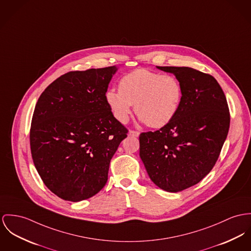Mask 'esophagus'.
<instances>
[{"instance_id": "esophagus-1", "label": "esophagus", "mask_w": 251, "mask_h": 251, "mask_svg": "<svg viewBox=\"0 0 251 251\" xmlns=\"http://www.w3.org/2000/svg\"><path fill=\"white\" fill-rule=\"evenodd\" d=\"M129 135L135 136V137H138V136H139V132H137V131H130V132H129Z\"/></svg>"}]
</instances>
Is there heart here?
<instances>
[{
	"label": "heart",
	"mask_w": 251,
	"mask_h": 251,
	"mask_svg": "<svg viewBox=\"0 0 251 251\" xmlns=\"http://www.w3.org/2000/svg\"><path fill=\"white\" fill-rule=\"evenodd\" d=\"M182 86L172 75L137 69L119 81V90L109 89L106 101L114 116L126 123L135 113L152 128L166 126L176 116L182 101Z\"/></svg>",
	"instance_id": "1"
}]
</instances>
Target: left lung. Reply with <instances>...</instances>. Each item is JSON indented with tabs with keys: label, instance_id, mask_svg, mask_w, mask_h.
I'll use <instances>...</instances> for the list:
<instances>
[{
	"label": "left lung",
	"instance_id": "left-lung-1",
	"mask_svg": "<svg viewBox=\"0 0 251 251\" xmlns=\"http://www.w3.org/2000/svg\"><path fill=\"white\" fill-rule=\"evenodd\" d=\"M156 68L180 81L182 101L170 123L140 134L139 156L156 186L179 192L212 170L228 134L229 109L212 75L188 67Z\"/></svg>",
	"mask_w": 251,
	"mask_h": 251
}]
</instances>
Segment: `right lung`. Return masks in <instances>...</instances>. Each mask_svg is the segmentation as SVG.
Segmentation results:
<instances>
[{
	"instance_id": "right-lung-1",
	"label": "right lung",
	"mask_w": 251,
	"mask_h": 251,
	"mask_svg": "<svg viewBox=\"0 0 251 251\" xmlns=\"http://www.w3.org/2000/svg\"><path fill=\"white\" fill-rule=\"evenodd\" d=\"M116 71L70 72L39 97L29 135L32 159L45 185L65 201L89 199L105 186L110 161L127 137L106 101Z\"/></svg>"
}]
</instances>
